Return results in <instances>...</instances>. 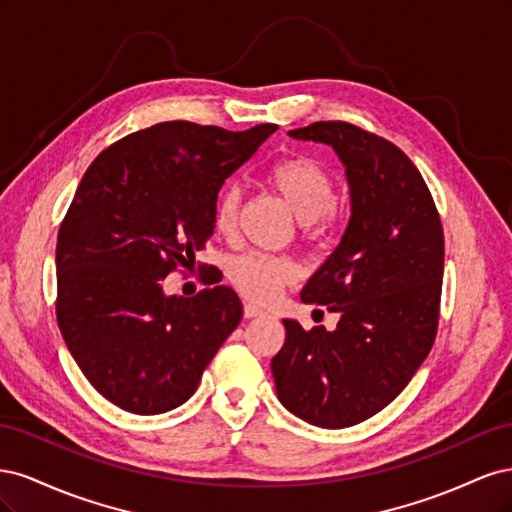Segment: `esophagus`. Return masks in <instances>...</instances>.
Segmentation results:
<instances>
[{
  "mask_svg": "<svg viewBox=\"0 0 512 512\" xmlns=\"http://www.w3.org/2000/svg\"><path fill=\"white\" fill-rule=\"evenodd\" d=\"M243 316L245 318H258V316H265V309H260L254 303H245L243 305Z\"/></svg>",
  "mask_w": 512,
  "mask_h": 512,
  "instance_id": "34e87169",
  "label": "esophagus"
}]
</instances>
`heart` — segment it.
<instances>
[{"mask_svg":"<svg viewBox=\"0 0 512 512\" xmlns=\"http://www.w3.org/2000/svg\"><path fill=\"white\" fill-rule=\"evenodd\" d=\"M267 183L297 213L303 239H318L344 218V200L335 196L331 173L316 160L292 156L277 160L267 168ZM241 209V190L226 185L213 205V228L218 235L230 237L237 228ZM297 267L286 256L267 252H245L232 260L230 282L247 299L267 303L277 297L286 284L294 282Z\"/></svg>","mask_w":512,"mask_h":512,"instance_id":"b5f03b06","label":"heart"}]
</instances>
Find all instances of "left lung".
Returning <instances> with one entry per match:
<instances>
[{
	"instance_id": "obj_1",
	"label": "left lung",
	"mask_w": 512,
	"mask_h": 512,
	"mask_svg": "<svg viewBox=\"0 0 512 512\" xmlns=\"http://www.w3.org/2000/svg\"><path fill=\"white\" fill-rule=\"evenodd\" d=\"M290 136L337 151L352 215L301 292L303 303L339 314L337 329L284 320L271 369L292 414L342 429L389 406L436 342L444 230L423 175L395 143L348 121H316Z\"/></svg>"
}]
</instances>
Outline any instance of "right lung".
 Returning <instances> with one entry per match:
<instances>
[{
	"mask_svg": "<svg viewBox=\"0 0 512 512\" xmlns=\"http://www.w3.org/2000/svg\"><path fill=\"white\" fill-rule=\"evenodd\" d=\"M275 130L164 121L119 138L83 175L57 235L55 314L76 365L121 410L181 406L241 322L232 288L183 299L162 282L194 267L224 181Z\"/></svg>",
	"mask_w": 512,
	"mask_h": 512,
	"instance_id": "add662e5",
	"label": "right lung"
}]
</instances>
